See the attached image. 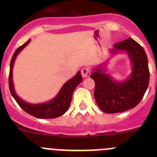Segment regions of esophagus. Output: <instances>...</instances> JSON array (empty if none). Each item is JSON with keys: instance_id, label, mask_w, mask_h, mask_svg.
<instances>
[{"instance_id": "34e87169", "label": "esophagus", "mask_w": 157, "mask_h": 157, "mask_svg": "<svg viewBox=\"0 0 157 157\" xmlns=\"http://www.w3.org/2000/svg\"><path fill=\"white\" fill-rule=\"evenodd\" d=\"M81 75L82 77L84 78V77H88L90 75V70L86 67H84L81 70Z\"/></svg>"}]
</instances>
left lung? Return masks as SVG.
<instances>
[{
  "label": "left lung",
  "instance_id": "8db88e82",
  "mask_svg": "<svg viewBox=\"0 0 157 157\" xmlns=\"http://www.w3.org/2000/svg\"><path fill=\"white\" fill-rule=\"evenodd\" d=\"M112 53L126 51L132 63V73L124 82L114 81L104 73L102 67H96L90 75L95 81L94 97L102 112L112 114L135 107L143 99L150 80V71L146 52L133 39H125L113 45Z\"/></svg>",
  "mask_w": 157,
  "mask_h": 157
}]
</instances>
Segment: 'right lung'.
Wrapping results in <instances>:
<instances>
[{
  "label": "right lung",
  "mask_w": 157,
  "mask_h": 157,
  "mask_svg": "<svg viewBox=\"0 0 157 157\" xmlns=\"http://www.w3.org/2000/svg\"><path fill=\"white\" fill-rule=\"evenodd\" d=\"M29 42L30 39H29L23 45L19 47L16 50L15 53L13 54L12 58H11L10 74H9V88H10L11 95L14 98L16 102L20 105V108L23 109L25 112H27L29 115H33V116L36 117V118H55L61 116L63 114L65 113L68 109L71 99H72L74 90L83 80L81 74H80V71H78V73L74 77H72L71 80L66 82L64 86H62V88L61 89L58 94L50 102L42 104H29L23 101L16 94L15 91H14L13 83L12 80V69L16 57Z\"/></svg>",
  "instance_id": "1"
}]
</instances>
